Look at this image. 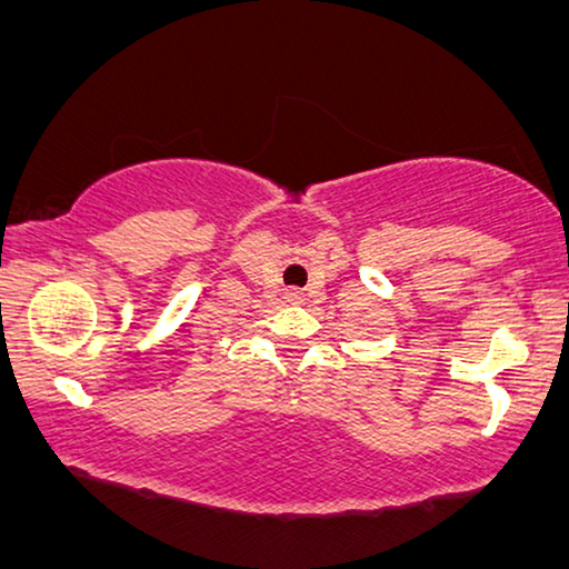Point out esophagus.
Returning a JSON list of instances; mask_svg holds the SVG:
<instances>
[{
    "mask_svg": "<svg viewBox=\"0 0 569 569\" xmlns=\"http://www.w3.org/2000/svg\"><path fill=\"white\" fill-rule=\"evenodd\" d=\"M286 301H288V303H303V293L296 291V288H288V291H286Z\"/></svg>",
    "mask_w": 569,
    "mask_h": 569,
    "instance_id": "1",
    "label": "esophagus"
}]
</instances>
